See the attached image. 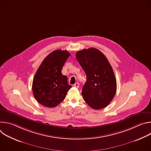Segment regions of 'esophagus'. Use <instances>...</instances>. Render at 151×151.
Wrapping results in <instances>:
<instances>
[{"label":"esophagus","instance_id":"34e87169","mask_svg":"<svg viewBox=\"0 0 151 151\" xmlns=\"http://www.w3.org/2000/svg\"><path fill=\"white\" fill-rule=\"evenodd\" d=\"M74 87H76V88H79V83H75V84H74Z\"/></svg>","mask_w":151,"mask_h":151}]
</instances>
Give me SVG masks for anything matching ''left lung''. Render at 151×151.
Here are the masks:
<instances>
[{
    "label": "left lung",
    "mask_w": 151,
    "mask_h": 151,
    "mask_svg": "<svg viewBox=\"0 0 151 151\" xmlns=\"http://www.w3.org/2000/svg\"><path fill=\"white\" fill-rule=\"evenodd\" d=\"M76 57L87 76L81 93L84 101L94 109L104 108L116 91V78L108 60L94 48L78 51Z\"/></svg>",
    "instance_id": "left-lung-1"
}]
</instances>
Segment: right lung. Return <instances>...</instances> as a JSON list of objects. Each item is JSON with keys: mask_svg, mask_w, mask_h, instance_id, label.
Returning <instances> with one entry per match:
<instances>
[{"mask_svg": "<svg viewBox=\"0 0 151 151\" xmlns=\"http://www.w3.org/2000/svg\"><path fill=\"white\" fill-rule=\"evenodd\" d=\"M70 55L66 50H55L45 57L37 70L32 91L35 99L42 105L48 107L57 106L72 87L68 84L67 76L61 73Z\"/></svg>", "mask_w": 151, "mask_h": 151, "instance_id": "1", "label": "right lung"}]
</instances>
